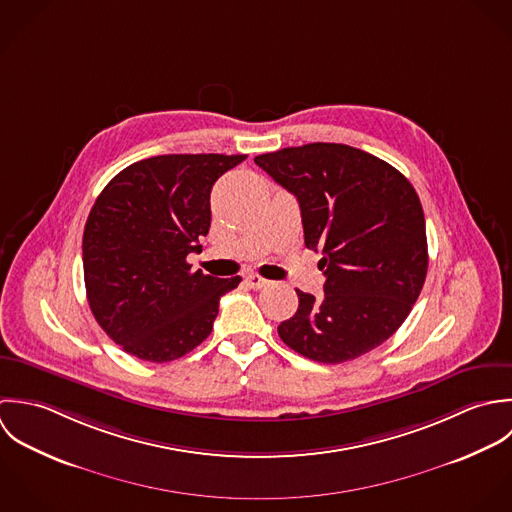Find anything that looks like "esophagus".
Segmentation results:
<instances>
[{"mask_svg": "<svg viewBox=\"0 0 512 512\" xmlns=\"http://www.w3.org/2000/svg\"><path fill=\"white\" fill-rule=\"evenodd\" d=\"M245 281H247V285H249L251 289H255V291L265 289V287L269 285V281H267V279H263V277H259V275H247V277H245Z\"/></svg>", "mask_w": 512, "mask_h": 512, "instance_id": "esophagus-1", "label": "esophagus"}]
</instances>
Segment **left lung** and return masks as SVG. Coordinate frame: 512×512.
Returning a JSON list of instances; mask_svg holds the SVG:
<instances>
[{"label": "left lung", "instance_id": "1", "mask_svg": "<svg viewBox=\"0 0 512 512\" xmlns=\"http://www.w3.org/2000/svg\"><path fill=\"white\" fill-rule=\"evenodd\" d=\"M301 205L305 245L322 253L324 297L297 291L281 340L322 364L354 360L408 318L427 275L425 217L408 178L388 162L314 142L255 156Z\"/></svg>", "mask_w": 512, "mask_h": 512}]
</instances>
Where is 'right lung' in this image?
Returning <instances> with one entry per match:
<instances>
[{
  "label": "right lung",
  "mask_w": 512,
  "mask_h": 512,
  "mask_svg": "<svg viewBox=\"0 0 512 512\" xmlns=\"http://www.w3.org/2000/svg\"><path fill=\"white\" fill-rule=\"evenodd\" d=\"M247 156L168 154L130 164L93 205L83 233L89 307L128 354L170 362L211 334L219 299L241 277L192 271L211 223L209 194Z\"/></svg>",
  "instance_id": "right-lung-1"
}]
</instances>
